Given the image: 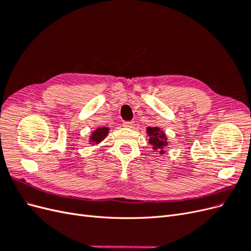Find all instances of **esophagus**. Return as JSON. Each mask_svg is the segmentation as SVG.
I'll return each instance as SVG.
<instances>
[{
    "mask_svg": "<svg viewBox=\"0 0 251 251\" xmlns=\"http://www.w3.org/2000/svg\"><path fill=\"white\" fill-rule=\"evenodd\" d=\"M134 123L133 121H125L124 123V126L125 127H128V128H131V127H134Z\"/></svg>",
    "mask_w": 251,
    "mask_h": 251,
    "instance_id": "1",
    "label": "esophagus"
}]
</instances>
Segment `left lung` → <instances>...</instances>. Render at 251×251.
Wrapping results in <instances>:
<instances>
[{
	"instance_id": "left-lung-1",
	"label": "left lung",
	"mask_w": 251,
	"mask_h": 251,
	"mask_svg": "<svg viewBox=\"0 0 251 251\" xmlns=\"http://www.w3.org/2000/svg\"><path fill=\"white\" fill-rule=\"evenodd\" d=\"M147 133L150 136L149 142L151 143V146L153 147V150L155 151L159 150L160 154H164L163 148L168 146V141H166L168 138H166V135L164 134V132L158 126H153V127L149 126L147 128Z\"/></svg>"
}]
</instances>
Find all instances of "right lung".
I'll return each mask as SVG.
<instances>
[{
	"mask_svg": "<svg viewBox=\"0 0 251 251\" xmlns=\"http://www.w3.org/2000/svg\"><path fill=\"white\" fill-rule=\"evenodd\" d=\"M109 134V127L103 126V127H100L96 128V130L92 133L90 137V142L93 144H98L100 141H102L107 135Z\"/></svg>",
	"mask_w": 251,
	"mask_h": 251,
	"instance_id": "obj_1",
	"label": "right lung"
}]
</instances>
